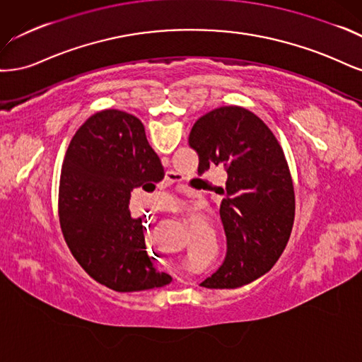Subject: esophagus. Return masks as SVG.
Segmentation results:
<instances>
[{"instance_id": "esophagus-1", "label": "esophagus", "mask_w": 362, "mask_h": 362, "mask_svg": "<svg viewBox=\"0 0 362 362\" xmlns=\"http://www.w3.org/2000/svg\"><path fill=\"white\" fill-rule=\"evenodd\" d=\"M180 180V176L177 173H174V171H168L167 174H165V183H174V182H179Z\"/></svg>"}]
</instances>
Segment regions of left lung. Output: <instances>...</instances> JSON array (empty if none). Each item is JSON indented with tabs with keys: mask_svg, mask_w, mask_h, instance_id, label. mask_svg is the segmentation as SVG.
I'll return each instance as SVG.
<instances>
[{
	"mask_svg": "<svg viewBox=\"0 0 362 362\" xmlns=\"http://www.w3.org/2000/svg\"><path fill=\"white\" fill-rule=\"evenodd\" d=\"M198 174L223 165L228 174L219 215L227 255L202 283L236 288L264 275L288 242L295 219V191L284 151L272 131L242 107H221L198 119L189 134Z\"/></svg>",
	"mask_w": 362,
	"mask_h": 362,
	"instance_id": "8db88e82",
	"label": "left lung"
}]
</instances>
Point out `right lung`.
Wrapping results in <instances>:
<instances>
[{
    "mask_svg": "<svg viewBox=\"0 0 362 362\" xmlns=\"http://www.w3.org/2000/svg\"><path fill=\"white\" fill-rule=\"evenodd\" d=\"M164 174L135 115L105 110L74 135L62 167L58 216L72 255L102 286L141 291L171 283L150 262L143 221L129 211L132 189H155Z\"/></svg>",
    "mask_w": 362,
    "mask_h": 362,
    "instance_id": "add662e5",
    "label": "right lung"
}]
</instances>
